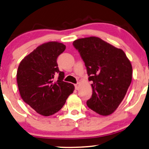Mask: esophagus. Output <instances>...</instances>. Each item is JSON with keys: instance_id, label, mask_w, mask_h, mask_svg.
Segmentation results:
<instances>
[{"instance_id": "1", "label": "esophagus", "mask_w": 149, "mask_h": 149, "mask_svg": "<svg viewBox=\"0 0 149 149\" xmlns=\"http://www.w3.org/2000/svg\"><path fill=\"white\" fill-rule=\"evenodd\" d=\"M75 90H78L79 89V83H77V84H75Z\"/></svg>"}]
</instances>
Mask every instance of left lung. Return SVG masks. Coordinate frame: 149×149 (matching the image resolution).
Masks as SVG:
<instances>
[{"mask_svg": "<svg viewBox=\"0 0 149 149\" xmlns=\"http://www.w3.org/2000/svg\"><path fill=\"white\" fill-rule=\"evenodd\" d=\"M73 45L80 54L92 81V95L86 104L102 116L114 112L132 81V68L123 50L99 37L77 39Z\"/></svg>", "mask_w": 149, "mask_h": 149, "instance_id": "obj_1", "label": "left lung"}]
</instances>
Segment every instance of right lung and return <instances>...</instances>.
I'll list each match as a JSON object with an SVG mask.
<instances>
[{
    "mask_svg": "<svg viewBox=\"0 0 149 149\" xmlns=\"http://www.w3.org/2000/svg\"><path fill=\"white\" fill-rule=\"evenodd\" d=\"M65 49V45L59 42L43 43L26 55L18 68L17 81L22 99L43 116L60 110L74 90L72 84L63 80L64 72L57 63ZM55 76H58L57 81Z\"/></svg>",
    "mask_w": 149,
    "mask_h": 149,
    "instance_id": "obj_1",
    "label": "right lung"
}]
</instances>
